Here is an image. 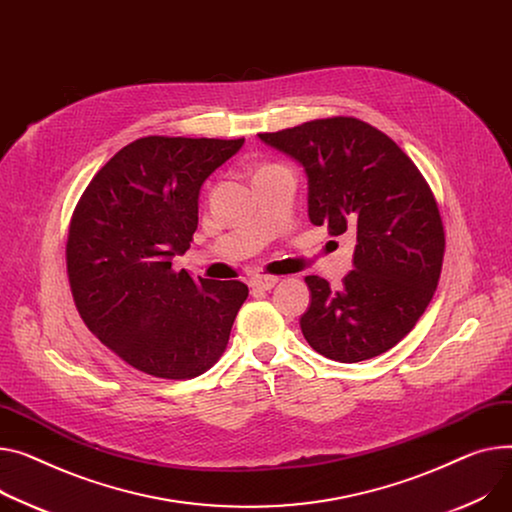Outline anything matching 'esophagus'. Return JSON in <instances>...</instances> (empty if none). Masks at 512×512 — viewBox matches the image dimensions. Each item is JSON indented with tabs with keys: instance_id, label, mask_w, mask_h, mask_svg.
I'll list each match as a JSON object with an SVG mask.
<instances>
[{
	"instance_id": "esophagus-1",
	"label": "esophagus",
	"mask_w": 512,
	"mask_h": 512,
	"mask_svg": "<svg viewBox=\"0 0 512 512\" xmlns=\"http://www.w3.org/2000/svg\"><path fill=\"white\" fill-rule=\"evenodd\" d=\"M276 284H278L276 276H255L249 280V286L253 290H271Z\"/></svg>"
}]
</instances>
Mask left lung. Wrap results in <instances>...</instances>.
I'll list each match as a JSON object with an SVG mask.
<instances>
[{"label":"left lung","mask_w":512,"mask_h":512,"mask_svg":"<svg viewBox=\"0 0 512 512\" xmlns=\"http://www.w3.org/2000/svg\"><path fill=\"white\" fill-rule=\"evenodd\" d=\"M261 142L298 160L309 177V218L356 238L354 269L337 290L306 276L300 317L309 346L335 362L391 350L414 329L438 286L445 226L418 166L391 138L356 117L306 121Z\"/></svg>","instance_id":"8db88e82"}]
</instances>
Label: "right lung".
<instances>
[{"instance_id":"right-lung-1","label":"right lung","mask_w":512,"mask_h":512,"mask_svg":"<svg viewBox=\"0 0 512 512\" xmlns=\"http://www.w3.org/2000/svg\"><path fill=\"white\" fill-rule=\"evenodd\" d=\"M243 144L135 140L92 177L72 214L65 261L76 309L102 344L152 377L183 381L212 368L249 296L243 282L173 269L197 230L203 181Z\"/></svg>"}]
</instances>
